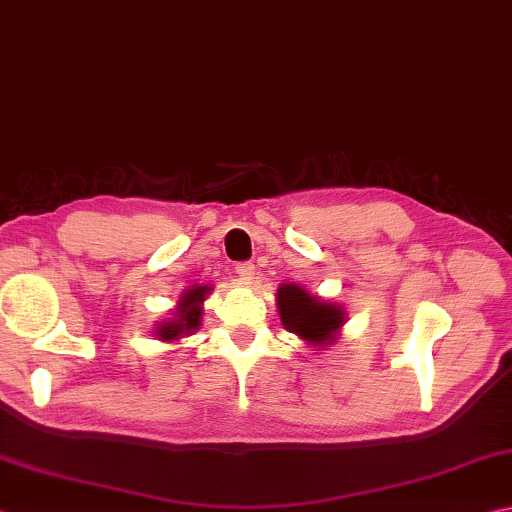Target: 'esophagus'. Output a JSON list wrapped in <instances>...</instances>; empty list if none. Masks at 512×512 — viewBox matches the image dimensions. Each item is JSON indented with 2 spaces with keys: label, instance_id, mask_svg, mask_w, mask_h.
<instances>
[{
  "label": "esophagus",
  "instance_id": "esophagus-1",
  "mask_svg": "<svg viewBox=\"0 0 512 512\" xmlns=\"http://www.w3.org/2000/svg\"><path fill=\"white\" fill-rule=\"evenodd\" d=\"M236 274L240 276V281L251 283V279H254L256 274V267L254 263H236Z\"/></svg>",
  "mask_w": 512,
  "mask_h": 512
}]
</instances>
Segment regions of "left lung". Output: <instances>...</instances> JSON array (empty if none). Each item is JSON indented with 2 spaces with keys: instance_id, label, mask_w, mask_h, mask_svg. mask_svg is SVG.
I'll return each instance as SVG.
<instances>
[{
  "instance_id": "1",
  "label": "left lung",
  "mask_w": 512,
  "mask_h": 512,
  "mask_svg": "<svg viewBox=\"0 0 512 512\" xmlns=\"http://www.w3.org/2000/svg\"><path fill=\"white\" fill-rule=\"evenodd\" d=\"M276 306L285 330L306 339L312 346H328L344 326L342 306L312 297L297 283H283L276 292Z\"/></svg>"
}]
</instances>
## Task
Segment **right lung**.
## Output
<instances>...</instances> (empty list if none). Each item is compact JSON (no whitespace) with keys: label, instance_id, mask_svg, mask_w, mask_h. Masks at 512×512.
<instances>
[{"label":"right lung","instance_id":"obj_1","mask_svg":"<svg viewBox=\"0 0 512 512\" xmlns=\"http://www.w3.org/2000/svg\"><path fill=\"white\" fill-rule=\"evenodd\" d=\"M209 292H211V285H195V288L186 290L182 294V299L177 303L175 317L168 321H161V324H157L155 328V333L161 342H177V339L191 335L200 328L202 301L206 299V294Z\"/></svg>","mask_w":512,"mask_h":512}]
</instances>
